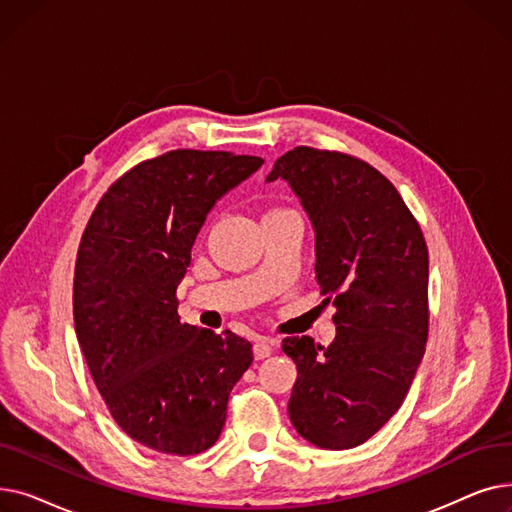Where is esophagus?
Returning <instances> with one entry per match:
<instances>
[{"instance_id":"34e87169","label":"esophagus","mask_w":512,"mask_h":512,"mask_svg":"<svg viewBox=\"0 0 512 512\" xmlns=\"http://www.w3.org/2000/svg\"><path fill=\"white\" fill-rule=\"evenodd\" d=\"M272 353H274V346H272L270 340H267V338H257V340H255V344H253V355H255L257 361L267 359Z\"/></svg>"}]
</instances>
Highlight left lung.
<instances>
[{
    "instance_id": "obj_1",
    "label": "left lung",
    "mask_w": 512,
    "mask_h": 512,
    "mask_svg": "<svg viewBox=\"0 0 512 512\" xmlns=\"http://www.w3.org/2000/svg\"><path fill=\"white\" fill-rule=\"evenodd\" d=\"M286 180L315 230V278L336 307L330 346L284 338L297 363L294 429L326 450L355 448L400 409L425 353L429 259L394 184L363 159L294 147L267 182Z\"/></svg>"
}]
</instances>
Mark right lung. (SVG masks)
<instances>
[{
  "instance_id": "1",
  "label": "right lung",
  "mask_w": 512,
  "mask_h": 512,
  "mask_svg": "<svg viewBox=\"0 0 512 512\" xmlns=\"http://www.w3.org/2000/svg\"><path fill=\"white\" fill-rule=\"evenodd\" d=\"M261 157L176 149L141 161L97 203L74 267V328L124 432L166 454H199L226 423L251 342L180 324L176 288L207 213Z\"/></svg>"
}]
</instances>
